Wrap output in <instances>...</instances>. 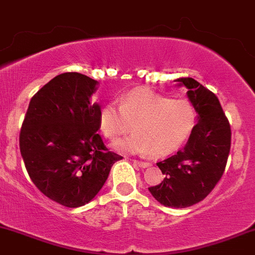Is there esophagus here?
Returning a JSON list of instances; mask_svg holds the SVG:
<instances>
[{"label": "esophagus", "mask_w": 255, "mask_h": 255, "mask_svg": "<svg viewBox=\"0 0 255 255\" xmlns=\"http://www.w3.org/2000/svg\"><path fill=\"white\" fill-rule=\"evenodd\" d=\"M133 162H135L136 164H138V166H140V167H143V168H146V167L149 166L148 162H145V161H136V159H135V161H133Z\"/></svg>", "instance_id": "1"}]
</instances>
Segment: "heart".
<instances>
[{
  "mask_svg": "<svg viewBox=\"0 0 255 255\" xmlns=\"http://www.w3.org/2000/svg\"><path fill=\"white\" fill-rule=\"evenodd\" d=\"M198 114L185 98H169L147 89L125 94L119 107L110 103L102 109L99 125L110 141H118L136 131L118 147L154 157L172 154L193 132Z\"/></svg>",
  "mask_w": 255,
  "mask_h": 255,
  "instance_id": "obj_1",
  "label": "heart"
}]
</instances>
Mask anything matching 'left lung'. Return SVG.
<instances>
[{
    "label": "left lung",
    "instance_id": "8db88e82",
    "mask_svg": "<svg viewBox=\"0 0 255 255\" xmlns=\"http://www.w3.org/2000/svg\"><path fill=\"white\" fill-rule=\"evenodd\" d=\"M175 82L188 89L199 122L184 148L157 162L164 179L148 190L162 205L182 209L204 200L221 179L230 154L231 127L215 93L190 77Z\"/></svg>",
    "mask_w": 255,
    "mask_h": 255
}]
</instances>
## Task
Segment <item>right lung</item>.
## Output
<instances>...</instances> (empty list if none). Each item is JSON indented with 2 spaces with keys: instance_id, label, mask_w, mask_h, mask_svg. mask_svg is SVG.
<instances>
[{
  "instance_id": "add662e5",
  "label": "right lung",
  "mask_w": 255,
  "mask_h": 255,
  "mask_svg": "<svg viewBox=\"0 0 255 255\" xmlns=\"http://www.w3.org/2000/svg\"><path fill=\"white\" fill-rule=\"evenodd\" d=\"M97 83L78 72L56 76L34 94L20 128V153L31 182L62 206L89 203L123 158L98 133L101 107L89 102Z\"/></svg>"
}]
</instances>
